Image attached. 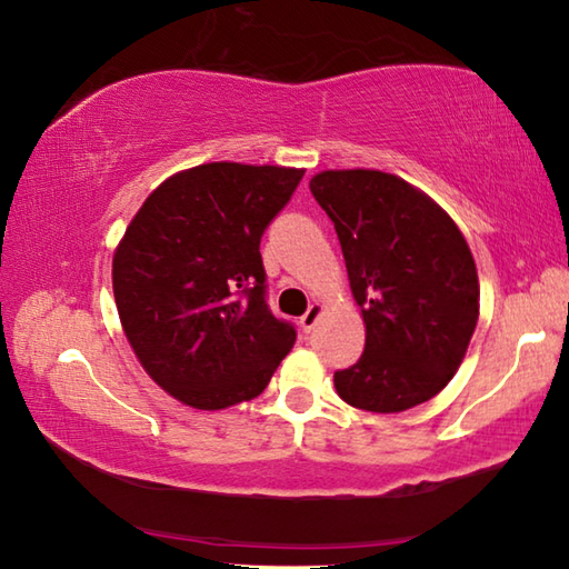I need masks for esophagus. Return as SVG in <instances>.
I'll list each match as a JSON object with an SVG mask.
<instances>
[{
    "label": "esophagus",
    "mask_w": 569,
    "mask_h": 569,
    "mask_svg": "<svg viewBox=\"0 0 569 569\" xmlns=\"http://www.w3.org/2000/svg\"><path fill=\"white\" fill-rule=\"evenodd\" d=\"M321 311H323V308L319 303L308 306V311L301 316V321H298V323H301V331L303 333H311L313 326L319 323V319H321Z\"/></svg>",
    "instance_id": "obj_1"
}]
</instances>
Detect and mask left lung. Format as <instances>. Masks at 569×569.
<instances>
[{
  "label": "left lung",
  "mask_w": 569,
  "mask_h": 569,
  "mask_svg": "<svg viewBox=\"0 0 569 569\" xmlns=\"http://www.w3.org/2000/svg\"><path fill=\"white\" fill-rule=\"evenodd\" d=\"M308 188L339 236L366 323L361 359L333 373L339 397L377 413L437 397L479 316L465 236L435 200L389 172L323 170Z\"/></svg>",
  "instance_id": "8db88e82"
}]
</instances>
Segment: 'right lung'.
<instances>
[{
    "mask_svg": "<svg viewBox=\"0 0 569 569\" xmlns=\"http://www.w3.org/2000/svg\"><path fill=\"white\" fill-rule=\"evenodd\" d=\"M303 170L208 162L142 203L112 258L124 336L170 397L226 409L261 393L296 341L268 308L261 238Z\"/></svg>",
    "mask_w": 569,
    "mask_h": 569,
    "instance_id": "add662e5",
    "label": "right lung"
}]
</instances>
